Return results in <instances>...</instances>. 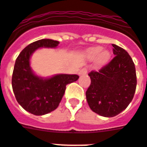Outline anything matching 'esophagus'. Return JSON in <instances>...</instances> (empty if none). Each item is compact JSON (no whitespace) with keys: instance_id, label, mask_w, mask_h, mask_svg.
Instances as JSON below:
<instances>
[{"instance_id":"obj_1","label":"esophagus","mask_w":147,"mask_h":147,"mask_svg":"<svg viewBox=\"0 0 147 147\" xmlns=\"http://www.w3.org/2000/svg\"><path fill=\"white\" fill-rule=\"evenodd\" d=\"M87 73V69L86 67H83L82 69H80V71H79V75L80 76H83V75H86Z\"/></svg>"}]
</instances>
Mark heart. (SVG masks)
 <instances>
[{
	"mask_svg": "<svg viewBox=\"0 0 147 147\" xmlns=\"http://www.w3.org/2000/svg\"><path fill=\"white\" fill-rule=\"evenodd\" d=\"M86 56L90 60L95 58L96 63L98 65L106 64L110 58V53L106 49H102L101 47H92L86 51Z\"/></svg>",
	"mask_w": 147,
	"mask_h": 147,
	"instance_id": "heart-1",
	"label": "heart"
}]
</instances>
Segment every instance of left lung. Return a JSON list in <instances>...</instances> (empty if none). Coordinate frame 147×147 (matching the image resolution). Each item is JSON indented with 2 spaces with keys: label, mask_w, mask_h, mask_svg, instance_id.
I'll return each mask as SVG.
<instances>
[{
  "label": "left lung",
  "mask_w": 147,
  "mask_h": 147,
  "mask_svg": "<svg viewBox=\"0 0 147 147\" xmlns=\"http://www.w3.org/2000/svg\"><path fill=\"white\" fill-rule=\"evenodd\" d=\"M114 58L98 71L89 73L86 92L90 109L100 116L113 117L128 106L136 89L135 64L123 49L113 44Z\"/></svg>",
  "instance_id": "1"
}]
</instances>
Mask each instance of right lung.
Here are the masks:
<instances>
[{"mask_svg": "<svg viewBox=\"0 0 147 147\" xmlns=\"http://www.w3.org/2000/svg\"><path fill=\"white\" fill-rule=\"evenodd\" d=\"M60 42L41 39L24 48L18 56L12 73L11 85L18 103L30 113L42 116L57 108L67 84L79 79L77 75L57 74L44 78L37 76L30 67V57L40 48H56Z\"/></svg>", "mask_w": 147, "mask_h": 147, "instance_id": "1", "label": "right lung"}]
</instances>
